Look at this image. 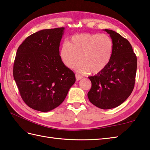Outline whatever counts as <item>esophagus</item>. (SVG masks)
I'll return each mask as SVG.
<instances>
[{"label": "esophagus", "instance_id": "esophagus-1", "mask_svg": "<svg viewBox=\"0 0 150 150\" xmlns=\"http://www.w3.org/2000/svg\"><path fill=\"white\" fill-rule=\"evenodd\" d=\"M83 78V77H82L81 76H79V74H76V81H79V80H80L81 79H82Z\"/></svg>", "mask_w": 150, "mask_h": 150}]
</instances>
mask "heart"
<instances>
[{
    "label": "heart",
    "instance_id": "b5f03b06",
    "mask_svg": "<svg viewBox=\"0 0 150 150\" xmlns=\"http://www.w3.org/2000/svg\"><path fill=\"white\" fill-rule=\"evenodd\" d=\"M113 42L104 33H81L72 36L69 42H65L60 48L59 56L69 69L76 67L80 73L98 74L104 70L111 59Z\"/></svg>",
    "mask_w": 150,
    "mask_h": 150
}]
</instances>
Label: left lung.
Masks as SVG:
<instances>
[{
    "label": "left lung",
    "instance_id": "1",
    "mask_svg": "<svg viewBox=\"0 0 150 150\" xmlns=\"http://www.w3.org/2000/svg\"><path fill=\"white\" fill-rule=\"evenodd\" d=\"M113 42V52L108 67L89 76L92 86L87 94L93 105L110 109L121 105L132 93L135 82L137 60L126 39L111 30H103Z\"/></svg>",
    "mask_w": 150,
    "mask_h": 150
}]
</instances>
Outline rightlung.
Here are the masks:
<instances>
[{"label":"right lung","mask_w":150,"mask_h":150,"mask_svg":"<svg viewBox=\"0 0 150 150\" xmlns=\"http://www.w3.org/2000/svg\"><path fill=\"white\" fill-rule=\"evenodd\" d=\"M64 30H40L28 36L17 49L13 78L24 102L37 111L45 112L59 106L76 81L74 73L59 56Z\"/></svg>","instance_id":"1"}]
</instances>
